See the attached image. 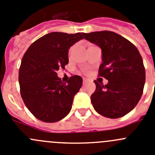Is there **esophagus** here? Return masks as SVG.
Returning <instances> with one entry per match:
<instances>
[{
    "mask_svg": "<svg viewBox=\"0 0 155 155\" xmlns=\"http://www.w3.org/2000/svg\"><path fill=\"white\" fill-rule=\"evenodd\" d=\"M87 82H88L87 79H85V78H83V79H82V83L85 84V83H87Z\"/></svg>",
    "mask_w": 155,
    "mask_h": 155,
    "instance_id": "esophagus-1",
    "label": "esophagus"
}]
</instances>
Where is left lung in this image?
I'll return each mask as SVG.
<instances>
[{
    "label": "left lung",
    "mask_w": 155,
    "mask_h": 155,
    "mask_svg": "<svg viewBox=\"0 0 155 155\" xmlns=\"http://www.w3.org/2000/svg\"><path fill=\"white\" fill-rule=\"evenodd\" d=\"M83 35L101 49L98 76L108 80L104 85L94 81L96 89L91 95L93 107L105 117H122L136 106L143 93L145 70L142 56L133 43L114 31Z\"/></svg>",
    "instance_id": "left-lung-1"
}]
</instances>
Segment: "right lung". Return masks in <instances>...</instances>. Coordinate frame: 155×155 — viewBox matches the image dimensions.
I'll use <instances>...</instances> for the list:
<instances>
[{
  "mask_svg": "<svg viewBox=\"0 0 155 155\" xmlns=\"http://www.w3.org/2000/svg\"><path fill=\"white\" fill-rule=\"evenodd\" d=\"M83 35L48 33L34 41L25 51L19 71L21 97L39 120L58 122L70 113L82 79L75 75L64 82L57 72L65 69L69 63V49L83 39Z\"/></svg>",
  "mask_w": 155,
  "mask_h": 155,
  "instance_id": "1",
  "label": "right lung"
}]
</instances>
